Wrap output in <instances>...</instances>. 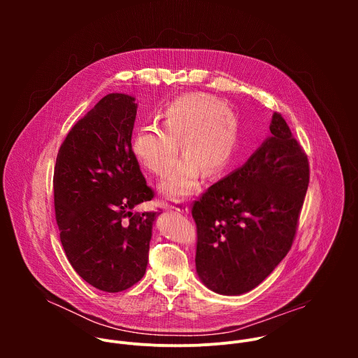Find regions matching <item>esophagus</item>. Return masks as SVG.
I'll return each mask as SVG.
<instances>
[{"instance_id":"1","label":"esophagus","mask_w":358,"mask_h":358,"mask_svg":"<svg viewBox=\"0 0 358 358\" xmlns=\"http://www.w3.org/2000/svg\"><path fill=\"white\" fill-rule=\"evenodd\" d=\"M173 208L176 210V211H178V213H188V206L185 202H182V201H177L174 206H173Z\"/></svg>"}]
</instances>
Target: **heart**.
<instances>
[{"instance_id": "obj_1", "label": "heart", "mask_w": 358, "mask_h": 358, "mask_svg": "<svg viewBox=\"0 0 358 358\" xmlns=\"http://www.w3.org/2000/svg\"><path fill=\"white\" fill-rule=\"evenodd\" d=\"M162 127H141L133 137L136 159L159 177L167 176L178 160L180 139L184 159L162 184L170 198L191 194L201 170L211 177L231 162L236 143V122L222 101L206 94H187L176 99L162 115Z\"/></svg>"}]
</instances>
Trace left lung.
Segmentation results:
<instances>
[{
	"label": "left lung",
	"instance_id": "1",
	"mask_svg": "<svg viewBox=\"0 0 358 358\" xmlns=\"http://www.w3.org/2000/svg\"><path fill=\"white\" fill-rule=\"evenodd\" d=\"M272 136L248 162L194 201L195 266L220 294H242L264 282L296 236L310 169L308 155L275 112Z\"/></svg>",
	"mask_w": 358,
	"mask_h": 358
}]
</instances>
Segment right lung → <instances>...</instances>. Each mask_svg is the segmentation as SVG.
<instances>
[{
  "mask_svg": "<svg viewBox=\"0 0 358 358\" xmlns=\"http://www.w3.org/2000/svg\"><path fill=\"white\" fill-rule=\"evenodd\" d=\"M134 97L110 93L68 133L54 171L55 217L66 258L93 287L116 293L145 273L157 211L131 148Z\"/></svg>",
  "mask_w": 358,
  "mask_h": 358,
  "instance_id": "right-lung-1",
  "label": "right lung"
}]
</instances>
